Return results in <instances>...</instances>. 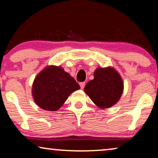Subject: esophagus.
<instances>
[{
  "label": "esophagus",
  "instance_id": "obj_1",
  "mask_svg": "<svg viewBox=\"0 0 158 158\" xmlns=\"http://www.w3.org/2000/svg\"><path fill=\"white\" fill-rule=\"evenodd\" d=\"M85 82H82V83H80V86H81V89H83L85 87Z\"/></svg>",
  "mask_w": 158,
  "mask_h": 158
}]
</instances>
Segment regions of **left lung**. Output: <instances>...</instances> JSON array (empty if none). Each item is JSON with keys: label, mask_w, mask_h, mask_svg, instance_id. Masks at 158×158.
<instances>
[{"label": "left lung", "mask_w": 158, "mask_h": 158, "mask_svg": "<svg viewBox=\"0 0 158 158\" xmlns=\"http://www.w3.org/2000/svg\"><path fill=\"white\" fill-rule=\"evenodd\" d=\"M124 88L122 77L111 68L96 69L94 78L84 88L94 103L101 109H107L119 100Z\"/></svg>", "instance_id": "8db88e82"}]
</instances>
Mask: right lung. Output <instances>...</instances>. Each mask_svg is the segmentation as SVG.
I'll list each match as a JSON object with an SVG mask.
<instances>
[{"instance_id": "add662e5", "label": "right lung", "mask_w": 158, "mask_h": 158, "mask_svg": "<svg viewBox=\"0 0 158 158\" xmlns=\"http://www.w3.org/2000/svg\"><path fill=\"white\" fill-rule=\"evenodd\" d=\"M80 88L78 83L63 68L49 66L34 80L32 94L40 108L55 111L63 105L73 92Z\"/></svg>"}]
</instances>
